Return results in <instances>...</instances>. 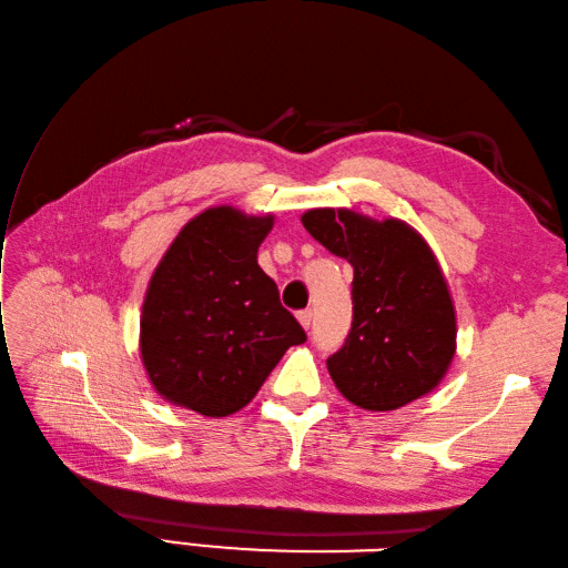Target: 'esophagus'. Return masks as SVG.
Instances as JSON below:
<instances>
[{"label": "esophagus", "instance_id": "1", "mask_svg": "<svg viewBox=\"0 0 568 568\" xmlns=\"http://www.w3.org/2000/svg\"><path fill=\"white\" fill-rule=\"evenodd\" d=\"M297 322L302 324V328H305V332H310V326H312V310L297 312Z\"/></svg>", "mask_w": 568, "mask_h": 568}]
</instances>
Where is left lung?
Here are the masks:
<instances>
[{
	"mask_svg": "<svg viewBox=\"0 0 568 568\" xmlns=\"http://www.w3.org/2000/svg\"><path fill=\"white\" fill-rule=\"evenodd\" d=\"M302 224L353 266V326L326 361L344 397L365 412H394L440 385L457 348L450 287L412 224L348 207H314Z\"/></svg>",
	"mask_w": 568,
	"mask_h": 568,
	"instance_id": "1",
	"label": "left lung"
}]
</instances>
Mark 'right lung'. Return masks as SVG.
Instances as JSON below:
<instances>
[{"instance_id":"right-lung-1","label":"right lung","mask_w":568,"mask_h":568,"mask_svg":"<svg viewBox=\"0 0 568 568\" xmlns=\"http://www.w3.org/2000/svg\"><path fill=\"white\" fill-rule=\"evenodd\" d=\"M273 215L207 207L183 224L154 268L140 314V355L166 402L222 418L256 397L290 346L305 344L256 254Z\"/></svg>"}]
</instances>
